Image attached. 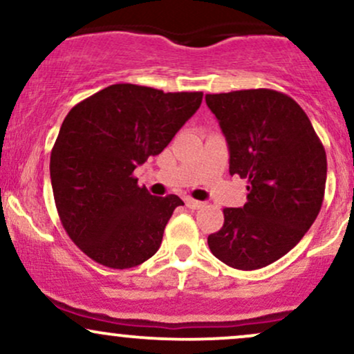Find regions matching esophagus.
<instances>
[{
    "instance_id": "34e87169",
    "label": "esophagus",
    "mask_w": 354,
    "mask_h": 354,
    "mask_svg": "<svg viewBox=\"0 0 354 354\" xmlns=\"http://www.w3.org/2000/svg\"><path fill=\"white\" fill-rule=\"evenodd\" d=\"M185 203H186V206H188L189 209H200V208H203V206H205V203L193 200V198H185Z\"/></svg>"
}]
</instances>
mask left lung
Segmentation results:
<instances>
[{
    "label": "left lung",
    "mask_w": 354,
    "mask_h": 354,
    "mask_svg": "<svg viewBox=\"0 0 354 354\" xmlns=\"http://www.w3.org/2000/svg\"><path fill=\"white\" fill-rule=\"evenodd\" d=\"M228 141L230 174L248 180L241 208H225L208 236L219 261L259 270L298 245L318 216L326 186V153L303 108L274 89L206 95Z\"/></svg>",
    "instance_id": "obj_1"
}]
</instances>
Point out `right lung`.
<instances>
[{"label": "right lung", "mask_w": 354, "mask_h": 354, "mask_svg": "<svg viewBox=\"0 0 354 354\" xmlns=\"http://www.w3.org/2000/svg\"><path fill=\"white\" fill-rule=\"evenodd\" d=\"M201 100V91L120 83L64 118L51 149L53 194L68 236L93 261L126 270L160 250L166 223L185 203L149 194L133 171L163 151Z\"/></svg>", "instance_id": "right-lung-1"}]
</instances>
